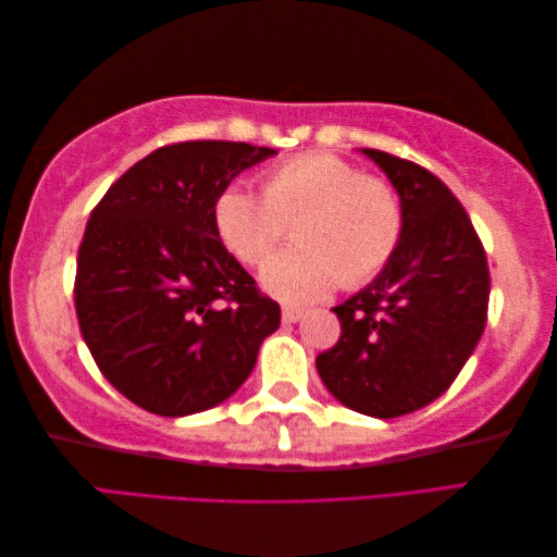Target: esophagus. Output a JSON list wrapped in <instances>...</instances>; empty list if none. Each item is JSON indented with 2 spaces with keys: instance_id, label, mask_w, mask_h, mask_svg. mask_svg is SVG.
<instances>
[{
  "instance_id": "esophagus-1",
  "label": "esophagus",
  "mask_w": 557,
  "mask_h": 557,
  "mask_svg": "<svg viewBox=\"0 0 557 557\" xmlns=\"http://www.w3.org/2000/svg\"><path fill=\"white\" fill-rule=\"evenodd\" d=\"M301 315H304V311H301V308H296V306L281 308V321H284V323H296L298 319H301Z\"/></svg>"
}]
</instances>
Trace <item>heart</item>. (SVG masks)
<instances>
[{"instance_id": "heart-1", "label": "heart", "mask_w": 557, "mask_h": 557, "mask_svg": "<svg viewBox=\"0 0 557 557\" xmlns=\"http://www.w3.org/2000/svg\"><path fill=\"white\" fill-rule=\"evenodd\" d=\"M221 244L256 267L294 224L296 246L263 267L261 284L288 304L358 288L388 267L404 236V207L386 182L333 153H304L273 166L261 196L246 186L221 189L211 209Z\"/></svg>"}]
</instances>
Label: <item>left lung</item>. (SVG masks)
<instances>
[{"label":"left lung","mask_w":557,"mask_h":557,"mask_svg":"<svg viewBox=\"0 0 557 557\" xmlns=\"http://www.w3.org/2000/svg\"><path fill=\"white\" fill-rule=\"evenodd\" d=\"M361 151L398 191L404 236L388 267L333 308L341 338L315 368L350 410L398 418L443 396L475 350L491 273L466 209L438 176L386 151Z\"/></svg>","instance_id":"obj_1"}]
</instances>
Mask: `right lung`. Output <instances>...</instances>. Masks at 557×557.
<instances>
[{"instance_id":"obj_1","label":"right lung","mask_w":557,"mask_h":557,"mask_svg":"<svg viewBox=\"0 0 557 557\" xmlns=\"http://www.w3.org/2000/svg\"><path fill=\"white\" fill-rule=\"evenodd\" d=\"M273 149L182 141L151 151L91 211L74 306L104 379L144 410L191 416L249 379L281 308L226 251L211 209Z\"/></svg>"}]
</instances>
